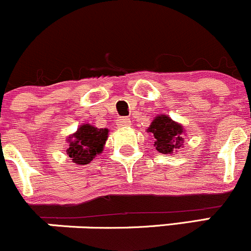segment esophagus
<instances>
[{
    "label": "esophagus",
    "instance_id": "esophagus-1",
    "mask_svg": "<svg viewBox=\"0 0 251 251\" xmlns=\"http://www.w3.org/2000/svg\"><path fill=\"white\" fill-rule=\"evenodd\" d=\"M117 125L120 126H130L131 125V121L126 117H120L117 120Z\"/></svg>",
    "mask_w": 251,
    "mask_h": 251
}]
</instances>
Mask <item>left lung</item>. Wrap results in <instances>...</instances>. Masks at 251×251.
<instances>
[{
    "label": "left lung",
    "instance_id": "obj_1",
    "mask_svg": "<svg viewBox=\"0 0 251 251\" xmlns=\"http://www.w3.org/2000/svg\"><path fill=\"white\" fill-rule=\"evenodd\" d=\"M155 138L156 150L161 153H173L183 145V126L172 121V118L160 115L151 122L148 128Z\"/></svg>",
    "mask_w": 251,
    "mask_h": 251
}]
</instances>
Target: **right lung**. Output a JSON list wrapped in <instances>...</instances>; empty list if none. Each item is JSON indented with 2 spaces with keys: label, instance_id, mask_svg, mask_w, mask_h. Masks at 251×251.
<instances>
[{
  "label": "right lung",
  "instance_id": "right-lung-1",
  "mask_svg": "<svg viewBox=\"0 0 251 251\" xmlns=\"http://www.w3.org/2000/svg\"><path fill=\"white\" fill-rule=\"evenodd\" d=\"M108 138L107 128H96L91 125H83L71 136H68L67 153L76 165H88L96 155L102 152Z\"/></svg>",
  "mask_w": 251,
  "mask_h": 251
}]
</instances>
